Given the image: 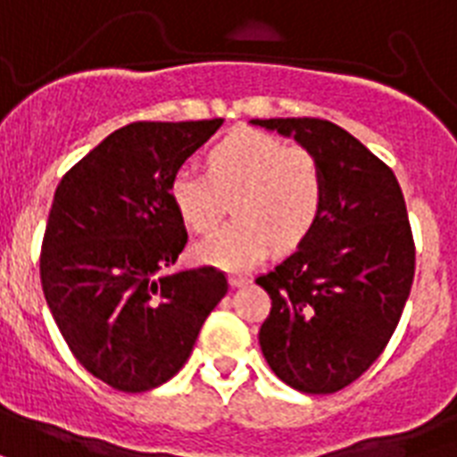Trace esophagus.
Returning <instances> with one entry per match:
<instances>
[{"mask_svg": "<svg viewBox=\"0 0 457 457\" xmlns=\"http://www.w3.org/2000/svg\"><path fill=\"white\" fill-rule=\"evenodd\" d=\"M228 284H231L233 288H238V286L250 284V277H247V274H231V277H228Z\"/></svg>", "mask_w": 457, "mask_h": 457, "instance_id": "34e87169", "label": "esophagus"}]
</instances>
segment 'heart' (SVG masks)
<instances>
[{
    "instance_id": "b5f03b06",
    "label": "heart",
    "mask_w": 457,
    "mask_h": 457,
    "mask_svg": "<svg viewBox=\"0 0 457 457\" xmlns=\"http://www.w3.org/2000/svg\"><path fill=\"white\" fill-rule=\"evenodd\" d=\"M236 197L238 221L195 245L212 267L247 269L271 247H298L312 233L327 203V179L314 152L254 129H238L207 152V171L179 169L169 180V200L180 221L210 233Z\"/></svg>"
}]
</instances>
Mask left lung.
<instances>
[{
  "instance_id": "8db88e82",
  "label": "left lung",
  "mask_w": 457,
  "mask_h": 457,
  "mask_svg": "<svg viewBox=\"0 0 457 457\" xmlns=\"http://www.w3.org/2000/svg\"><path fill=\"white\" fill-rule=\"evenodd\" d=\"M317 154L327 179L320 221L281 264L260 274L271 310L260 345L278 379L334 394L391 341L415 278V240L395 173L327 119H257Z\"/></svg>"
}]
</instances>
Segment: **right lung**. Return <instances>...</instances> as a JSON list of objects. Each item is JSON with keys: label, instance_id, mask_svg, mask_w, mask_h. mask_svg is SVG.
Returning <instances> with one entry per match:
<instances>
[{"label": "right lung", "instance_id": "1", "mask_svg": "<svg viewBox=\"0 0 457 457\" xmlns=\"http://www.w3.org/2000/svg\"><path fill=\"white\" fill-rule=\"evenodd\" d=\"M219 126L129 123L56 186L40 250L45 300L78 362L126 394L171 379L228 291L217 267L166 271L188 243L169 180Z\"/></svg>", "mask_w": 457, "mask_h": 457}]
</instances>
